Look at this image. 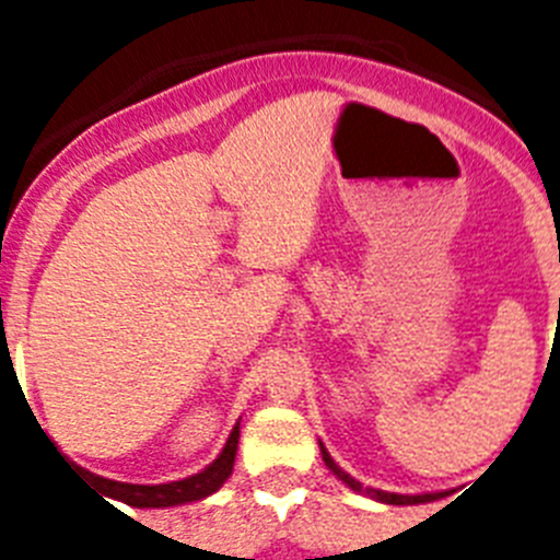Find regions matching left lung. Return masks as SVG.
I'll return each mask as SVG.
<instances>
[{
  "label": "left lung",
  "instance_id": "1",
  "mask_svg": "<svg viewBox=\"0 0 560 560\" xmlns=\"http://www.w3.org/2000/svg\"><path fill=\"white\" fill-rule=\"evenodd\" d=\"M319 452H323V459L325 465H328L330 471H334L336 479H341V482L348 485L350 491L355 493H364V497L375 499V502H384V504H423V502H434V499H443L446 497V491H440V493H389V491H378V488H364V485L359 482V479L350 477L348 471H341L339 465L334 463V457L328 454V448H325V443H319Z\"/></svg>",
  "mask_w": 560,
  "mask_h": 560
}]
</instances>
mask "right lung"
<instances>
[{
    "mask_svg": "<svg viewBox=\"0 0 560 560\" xmlns=\"http://www.w3.org/2000/svg\"><path fill=\"white\" fill-rule=\"evenodd\" d=\"M237 438H241V423H235L226 438L224 448L215 459H212L207 468H201L199 474L192 477L176 479V482H162V485H131V482H114V479L95 477V482L101 485V491L106 497L117 499V502H126L131 508H176V504L199 502L207 499L210 493H215L226 479L232 477V465H235L237 454Z\"/></svg>",
    "mask_w": 560,
    "mask_h": 560,
    "instance_id": "obj_1",
    "label": "right lung"
}]
</instances>
